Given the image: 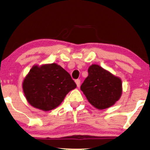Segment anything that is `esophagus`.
<instances>
[{
  "label": "esophagus",
  "instance_id": "34e87169",
  "mask_svg": "<svg viewBox=\"0 0 150 150\" xmlns=\"http://www.w3.org/2000/svg\"><path fill=\"white\" fill-rule=\"evenodd\" d=\"M75 83H76L77 86L79 87V86H80V79H76L75 80Z\"/></svg>",
  "mask_w": 150,
  "mask_h": 150
}]
</instances>
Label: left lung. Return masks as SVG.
<instances>
[{
    "label": "left lung",
    "mask_w": 150,
    "mask_h": 150,
    "mask_svg": "<svg viewBox=\"0 0 150 150\" xmlns=\"http://www.w3.org/2000/svg\"><path fill=\"white\" fill-rule=\"evenodd\" d=\"M80 88L89 103L98 110L113 105L122 95L121 79L98 64H92Z\"/></svg>",
    "instance_id": "obj_1"
}]
</instances>
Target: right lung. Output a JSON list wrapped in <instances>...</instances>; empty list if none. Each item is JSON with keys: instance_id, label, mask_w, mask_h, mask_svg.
<instances>
[{"instance_id": "1", "label": "right lung", "mask_w": 150, "mask_h": 150, "mask_svg": "<svg viewBox=\"0 0 150 150\" xmlns=\"http://www.w3.org/2000/svg\"><path fill=\"white\" fill-rule=\"evenodd\" d=\"M76 87L70 74L55 63L33 66L23 82L27 101L43 111L57 108Z\"/></svg>"}]
</instances>
